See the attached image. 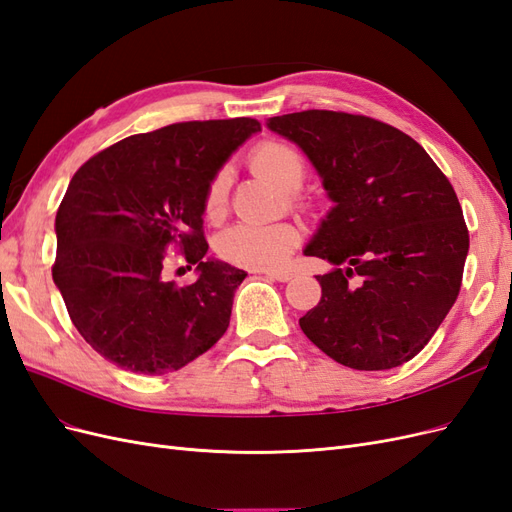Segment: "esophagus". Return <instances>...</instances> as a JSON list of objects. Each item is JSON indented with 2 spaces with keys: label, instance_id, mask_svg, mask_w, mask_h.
Returning <instances> with one entry per match:
<instances>
[{
  "label": "esophagus",
  "instance_id": "obj_1",
  "mask_svg": "<svg viewBox=\"0 0 512 512\" xmlns=\"http://www.w3.org/2000/svg\"><path fill=\"white\" fill-rule=\"evenodd\" d=\"M265 275L269 277V280H273V282H288L290 277H292L290 271H265Z\"/></svg>",
  "mask_w": 512,
  "mask_h": 512
}]
</instances>
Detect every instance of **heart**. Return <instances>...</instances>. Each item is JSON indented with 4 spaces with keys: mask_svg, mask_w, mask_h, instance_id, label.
Segmentation results:
<instances>
[{
    "mask_svg": "<svg viewBox=\"0 0 512 512\" xmlns=\"http://www.w3.org/2000/svg\"><path fill=\"white\" fill-rule=\"evenodd\" d=\"M250 168L256 175L273 181L277 188L292 192L290 200L301 205L294 190L301 188L305 179V160L297 147L280 138H267L250 153ZM228 207V177L226 170L215 173L207 185L203 209L211 222L226 215ZM301 235L292 224L254 226L239 224L226 230L218 241V252L224 260L245 269H280L299 245Z\"/></svg>",
    "mask_w": 512,
    "mask_h": 512,
    "instance_id": "obj_1",
    "label": "heart"
}]
</instances>
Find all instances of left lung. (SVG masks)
Wrapping results in <instances>:
<instances>
[{"mask_svg":"<svg viewBox=\"0 0 512 512\" xmlns=\"http://www.w3.org/2000/svg\"><path fill=\"white\" fill-rule=\"evenodd\" d=\"M267 126L297 143L335 203L305 247L335 265L299 320L333 361L393 369L457 301L470 235L451 181L414 138L365 115L301 111Z\"/></svg>","mask_w":512,"mask_h":512,"instance_id":"left-lung-1","label":"left lung"}]
</instances>
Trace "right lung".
Wrapping results in <instances>:
<instances>
[{"instance_id": "1", "label": "right lung", "mask_w": 512, "mask_h": 512, "mask_svg": "<svg viewBox=\"0 0 512 512\" xmlns=\"http://www.w3.org/2000/svg\"><path fill=\"white\" fill-rule=\"evenodd\" d=\"M252 117L181 121L134 134L76 170L55 218L53 282L70 320L106 361L162 376L198 359L226 333L245 271L205 260L207 185L247 136ZM175 246L201 275L163 280Z\"/></svg>"}]
</instances>
